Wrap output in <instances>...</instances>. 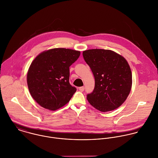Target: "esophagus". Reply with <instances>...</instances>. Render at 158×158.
I'll return each instance as SVG.
<instances>
[{
    "instance_id": "obj_1",
    "label": "esophagus",
    "mask_w": 158,
    "mask_h": 158,
    "mask_svg": "<svg viewBox=\"0 0 158 158\" xmlns=\"http://www.w3.org/2000/svg\"><path fill=\"white\" fill-rule=\"evenodd\" d=\"M84 89H85V87H81L79 88V90L81 92H83V91L84 90Z\"/></svg>"
}]
</instances>
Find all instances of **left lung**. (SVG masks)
I'll use <instances>...</instances> for the list:
<instances>
[{"instance_id": "8db88e82", "label": "left lung", "mask_w": 158, "mask_h": 158, "mask_svg": "<svg viewBox=\"0 0 158 158\" xmlns=\"http://www.w3.org/2000/svg\"><path fill=\"white\" fill-rule=\"evenodd\" d=\"M94 77L95 88L87 95L97 110L108 112L119 107L126 99L132 86V73L126 59L106 49H89L82 53Z\"/></svg>"}]
</instances>
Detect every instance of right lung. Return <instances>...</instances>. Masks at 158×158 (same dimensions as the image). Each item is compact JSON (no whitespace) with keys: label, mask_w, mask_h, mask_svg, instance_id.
<instances>
[{"label":"right lung","mask_w":158,"mask_h":158,"mask_svg":"<svg viewBox=\"0 0 158 158\" xmlns=\"http://www.w3.org/2000/svg\"><path fill=\"white\" fill-rule=\"evenodd\" d=\"M77 51L55 48L40 54L29 69L30 94L41 106L57 110L67 104L76 92L69 82V66L80 56Z\"/></svg>","instance_id":"1"}]
</instances>
